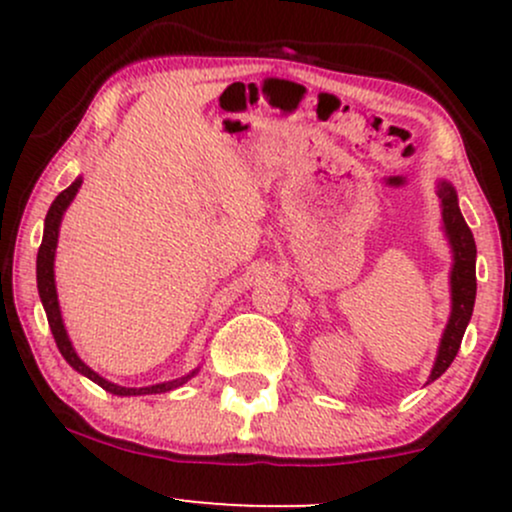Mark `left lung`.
Here are the masks:
<instances>
[{"label":"left lung","instance_id":"1","mask_svg":"<svg viewBox=\"0 0 512 512\" xmlns=\"http://www.w3.org/2000/svg\"><path fill=\"white\" fill-rule=\"evenodd\" d=\"M440 207H443V228L452 248V272H450V296L452 308L443 339H440L436 363H433L428 383L440 378L460 351L464 330L472 320L474 298H477V245L469 226L457 204V192L450 182H438Z\"/></svg>","mask_w":512,"mask_h":512}]
</instances>
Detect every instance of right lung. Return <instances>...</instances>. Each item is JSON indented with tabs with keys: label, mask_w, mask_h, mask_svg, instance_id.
<instances>
[{
	"label": "right lung",
	"mask_w": 512,
	"mask_h": 512,
	"mask_svg": "<svg viewBox=\"0 0 512 512\" xmlns=\"http://www.w3.org/2000/svg\"><path fill=\"white\" fill-rule=\"evenodd\" d=\"M79 187H81V178H76L72 185L67 187V190H62L60 195L55 197V202H52L48 216H45L43 243H40V250H38V293H40V301H43L45 315H48L50 330H52V337H55V342H57V349H60V354L64 356V361H67L69 366H72L74 370H79L81 375H86V378L93 380L96 385H101L105 392H113V395H120V397L158 395V392H168V390H173V387H180L182 383H187V380H190L192 375L197 373V370H192V373L185 375V378L170 380V383H158V385H151V387H122V385H115V383H110V380L101 378L96 370L88 368L86 363L81 361L79 356H76L74 346L67 337V330H64L62 313H60V301H57L55 250H57V236H60L62 216H64V211H67L69 204H72V199L76 197V192H79Z\"/></svg>",
	"instance_id": "1"
}]
</instances>
